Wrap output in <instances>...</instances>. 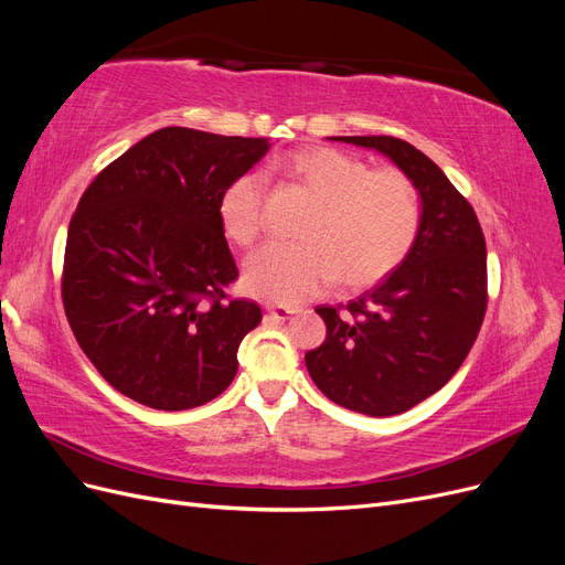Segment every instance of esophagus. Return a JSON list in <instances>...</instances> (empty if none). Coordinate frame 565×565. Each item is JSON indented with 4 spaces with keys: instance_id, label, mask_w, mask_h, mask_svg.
I'll use <instances>...</instances> for the list:
<instances>
[{
    "instance_id": "obj_1",
    "label": "esophagus",
    "mask_w": 565,
    "mask_h": 565,
    "mask_svg": "<svg viewBox=\"0 0 565 565\" xmlns=\"http://www.w3.org/2000/svg\"><path fill=\"white\" fill-rule=\"evenodd\" d=\"M266 311L276 318V320H287L289 316L299 313V306H276V303H268Z\"/></svg>"
}]
</instances>
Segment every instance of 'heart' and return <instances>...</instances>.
<instances>
[{"instance_id":"heart-1","label":"heart","mask_w":565,"mask_h":565,"mask_svg":"<svg viewBox=\"0 0 565 565\" xmlns=\"http://www.w3.org/2000/svg\"><path fill=\"white\" fill-rule=\"evenodd\" d=\"M278 172L306 188L316 204L301 226V243H268L243 266V287L268 303H297L330 285L363 287L386 278L413 249L419 231V195L396 169L334 148L297 150ZM221 228L235 245H252L262 231V181L235 179L218 200Z\"/></svg>"}]
</instances>
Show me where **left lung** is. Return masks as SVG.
<instances>
[{
    "label": "left lung",
    "mask_w": 565,
    "mask_h": 565,
    "mask_svg": "<svg viewBox=\"0 0 565 565\" xmlns=\"http://www.w3.org/2000/svg\"><path fill=\"white\" fill-rule=\"evenodd\" d=\"M382 152L413 181L419 231L405 262L339 313L318 306L328 337L306 353L332 403L391 417L446 386L486 316V237L471 204L422 150L393 136H332Z\"/></svg>",
    "instance_id": "obj_1"
}]
</instances>
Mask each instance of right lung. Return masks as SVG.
I'll use <instances>...</instances> for the list:
<instances>
[{"instance_id":"obj_1","label":"right lung","mask_w":565,"mask_h":565,"mask_svg":"<svg viewBox=\"0 0 565 565\" xmlns=\"http://www.w3.org/2000/svg\"><path fill=\"white\" fill-rule=\"evenodd\" d=\"M268 148V139L164 127L84 191L67 228L63 306L82 351L127 398L174 413L233 382L262 309L226 301L237 266L218 200Z\"/></svg>"}]
</instances>
